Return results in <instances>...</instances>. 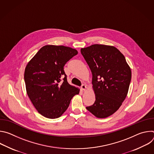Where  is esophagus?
Instances as JSON below:
<instances>
[{"instance_id": "obj_1", "label": "esophagus", "mask_w": 154, "mask_h": 154, "mask_svg": "<svg viewBox=\"0 0 154 154\" xmlns=\"http://www.w3.org/2000/svg\"><path fill=\"white\" fill-rule=\"evenodd\" d=\"M81 89L82 90H85L86 89V86L85 85H84V84H83L82 86H81Z\"/></svg>"}]
</instances>
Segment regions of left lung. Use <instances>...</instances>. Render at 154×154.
<instances>
[{
    "mask_svg": "<svg viewBox=\"0 0 154 154\" xmlns=\"http://www.w3.org/2000/svg\"><path fill=\"white\" fill-rule=\"evenodd\" d=\"M81 54L91 69L96 100L86 108L98 118L113 115L125 100L131 72L125 57L115 47L93 45Z\"/></svg>",
    "mask_w": 154,
    "mask_h": 154,
    "instance_id": "8db88e82",
    "label": "left lung"
}]
</instances>
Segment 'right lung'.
<instances>
[{
  "label": "right lung",
  "instance_id": "obj_1",
  "mask_svg": "<svg viewBox=\"0 0 154 154\" xmlns=\"http://www.w3.org/2000/svg\"><path fill=\"white\" fill-rule=\"evenodd\" d=\"M78 54L64 46L41 48L27 64L24 80L28 96L36 110L49 119L60 117L80 90L69 85L64 66Z\"/></svg>",
  "mask_w": 154,
  "mask_h": 154
}]
</instances>
